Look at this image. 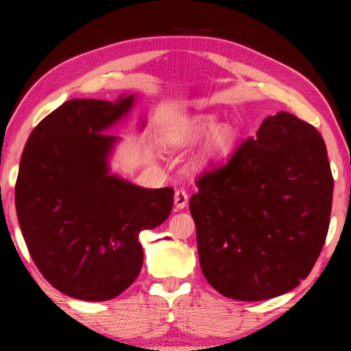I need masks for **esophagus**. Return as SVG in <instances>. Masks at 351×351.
I'll return each instance as SVG.
<instances>
[{
  "mask_svg": "<svg viewBox=\"0 0 351 351\" xmlns=\"http://www.w3.org/2000/svg\"><path fill=\"white\" fill-rule=\"evenodd\" d=\"M174 203H176V209H184L185 206L189 204V193H186L184 189L176 190Z\"/></svg>",
  "mask_w": 351,
  "mask_h": 351,
  "instance_id": "34e87169",
  "label": "esophagus"
}]
</instances>
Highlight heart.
Instances as JSON below:
<instances>
[{"mask_svg": "<svg viewBox=\"0 0 351 351\" xmlns=\"http://www.w3.org/2000/svg\"><path fill=\"white\" fill-rule=\"evenodd\" d=\"M210 131L214 132L209 138L208 145L204 148L203 160L219 158L225 155V153H228L232 150L234 138H237L234 129L230 124H220V126H217V118L213 117V114H206V117L196 119L193 126L190 128L189 134H186V141H195V138L203 137L204 134Z\"/></svg>", "mask_w": 351, "mask_h": 351, "instance_id": "heart-1", "label": "heart"}]
</instances>
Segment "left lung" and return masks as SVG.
Wrapping results in <instances>:
<instances>
[{
	"instance_id": "8db88e82",
	"label": "left lung",
	"mask_w": 351,
	"mask_h": 351,
	"mask_svg": "<svg viewBox=\"0 0 351 351\" xmlns=\"http://www.w3.org/2000/svg\"><path fill=\"white\" fill-rule=\"evenodd\" d=\"M196 186L190 213L214 289L256 302L308 276L328 237L334 190L326 143L311 124L286 112L267 117Z\"/></svg>"
}]
</instances>
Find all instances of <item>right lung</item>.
Here are the masks:
<instances>
[{
  "mask_svg": "<svg viewBox=\"0 0 351 351\" xmlns=\"http://www.w3.org/2000/svg\"><path fill=\"white\" fill-rule=\"evenodd\" d=\"M73 99L41 119L23 148L16 209L28 252L56 289L110 300L136 281L142 230L169 217L174 189H143L108 176L114 136L100 134L132 107Z\"/></svg>",
  "mask_w": 351,
  "mask_h": 351,
  "instance_id": "add662e5",
  "label": "right lung"
}]
</instances>
